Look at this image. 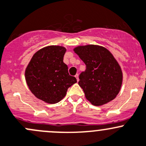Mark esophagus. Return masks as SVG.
Returning <instances> with one entry per match:
<instances>
[{
  "label": "esophagus",
  "instance_id": "1",
  "mask_svg": "<svg viewBox=\"0 0 146 146\" xmlns=\"http://www.w3.org/2000/svg\"><path fill=\"white\" fill-rule=\"evenodd\" d=\"M75 77H76V81H77V82H79V75L76 74V75H75Z\"/></svg>",
  "mask_w": 146,
  "mask_h": 146
}]
</instances>
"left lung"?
Instances as JSON below:
<instances>
[{
    "instance_id": "left-lung-1",
    "label": "left lung",
    "mask_w": 146,
    "mask_h": 146,
    "mask_svg": "<svg viewBox=\"0 0 146 146\" xmlns=\"http://www.w3.org/2000/svg\"><path fill=\"white\" fill-rule=\"evenodd\" d=\"M86 65L79 75V85L86 98L95 106L106 105L119 93L123 73L110 51L98 45L79 46L73 49Z\"/></svg>"
}]
</instances>
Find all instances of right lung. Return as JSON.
<instances>
[{
	"instance_id": "right-lung-1",
	"label": "right lung",
	"mask_w": 146,
	"mask_h": 146,
	"mask_svg": "<svg viewBox=\"0 0 146 146\" xmlns=\"http://www.w3.org/2000/svg\"><path fill=\"white\" fill-rule=\"evenodd\" d=\"M66 50L61 46H46L34 54L25 70V80L31 92L46 103L60 101L69 87L76 83L63 62Z\"/></svg>"
}]
</instances>
